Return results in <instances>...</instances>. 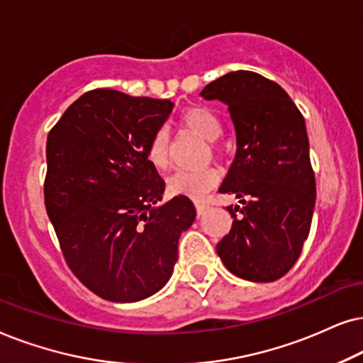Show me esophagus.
I'll return each mask as SVG.
<instances>
[{"mask_svg": "<svg viewBox=\"0 0 363 363\" xmlns=\"http://www.w3.org/2000/svg\"><path fill=\"white\" fill-rule=\"evenodd\" d=\"M207 207H209V204H206V202L196 201V209H197V214H199V216L204 214V212L207 211Z\"/></svg>", "mask_w": 363, "mask_h": 363, "instance_id": "obj_1", "label": "esophagus"}]
</instances>
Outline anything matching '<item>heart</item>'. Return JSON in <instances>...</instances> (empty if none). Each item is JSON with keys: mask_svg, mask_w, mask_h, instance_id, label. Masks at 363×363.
I'll return each instance as SVG.
<instances>
[{"mask_svg": "<svg viewBox=\"0 0 363 363\" xmlns=\"http://www.w3.org/2000/svg\"><path fill=\"white\" fill-rule=\"evenodd\" d=\"M181 124L196 133L204 141L214 143L222 134V121L214 111L207 108H191L182 113ZM147 159L156 169H166L169 164V136L164 128L152 134L147 144ZM219 181V172L214 167L182 169L174 172L167 181V189L172 194L201 199Z\"/></svg>", "mask_w": 363, "mask_h": 363, "instance_id": "b5f03b06", "label": "heart"}]
</instances>
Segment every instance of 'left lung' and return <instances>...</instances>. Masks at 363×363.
<instances>
[{"label":"left lung","mask_w":363,"mask_h":363,"mask_svg":"<svg viewBox=\"0 0 363 363\" xmlns=\"http://www.w3.org/2000/svg\"><path fill=\"white\" fill-rule=\"evenodd\" d=\"M229 106L238 152L219 187L235 194L232 227L217 244L229 272L274 282L297 262L315 207V176L306 121L277 83L252 71H232L202 89Z\"/></svg>","instance_id":"8db88e82"}]
</instances>
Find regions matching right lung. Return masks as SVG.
Listing matches in <instances>:
<instances>
[{"label": "right lung", "mask_w": 363, "mask_h": 363, "mask_svg": "<svg viewBox=\"0 0 363 363\" xmlns=\"http://www.w3.org/2000/svg\"><path fill=\"white\" fill-rule=\"evenodd\" d=\"M172 106L93 89L48 134L46 212L72 274L104 301L138 302L161 291L179 238L196 219L187 196L159 204L166 184L147 159Z\"/></svg>", "instance_id": "1"}]
</instances>
